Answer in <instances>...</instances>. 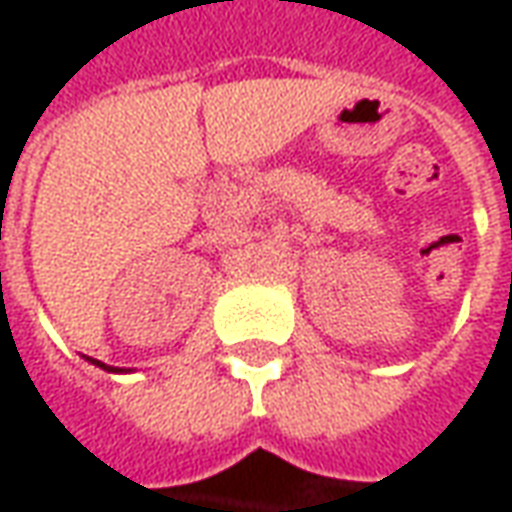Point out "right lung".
<instances>
[{
  "label": "right lung",
  "instance_id": "right-lung-1",
  "mask_svg": "<svg viewBox=\"0 0 512 512\" xmlns=\"http://www.w3.org/2000/svg\"><path fill=\"white\" fill-rule=\"evenodd\" d=\"M88 360H91V363H96V366L107 368V371H113V368H110V366H105V363H99V360H94V357H88Z\"/></svg>",
  "mask_w": 512,
  "mask_h": 512
}]
</instances>
